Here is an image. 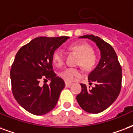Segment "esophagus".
I'll return each mask as SVG.
<instances>
[{"instance_id":"obj_1","label":"esophagus","mask_w":133,"mask_h":133,"mask_svg":"<svg viewBox=\"0 0 133 133\" xmlns=\"http://www.w3.org/2000/svg\"><path fill=\"white\" fill-rule=\"evenodd\" d=\"M72 84L71 82H65V86L66 87H70Z\"/></svg>"}]
</instances>
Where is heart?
Segmentation results:
<instances>
[{"label":"heart","mask_w":133,"mask_h":133,"mask_svg":"<svg viewBox=\"0 0 133 133\" xmlns=\"http://www.w3.org/2000/svg\"><path fill=\"white\" fill-rule=\"evenodd\" d=\"M69 48L79 55L78 64L87 71L93 70L97 64V57L93 52V49L85 42H77L70 45ZM53 62L57 66L61 67L64 64L65 56L61 49H56L53 54ZM60 77L65 81H74L81 76L80 70L74 68H68L59 73Z\"/></svg>","instance_id":"heart-1"}]
</instances>
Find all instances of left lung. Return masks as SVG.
<instances>
[{
	"label": "left lung",
	"instance_id": "obj_1",
	"mask_svg": "<svg viewBox=\"0 0 133 133\" xmlns=\"http://www.w3.org/2000/svg\"><path fill=\"white\" fill-rule=\"evenodd\" d=\"M79 38H87L96 43L101 51L99 64L88 76L89 85L80 84L82 91L77 95V101L82 109L90 114H98L106 110L118 97L121 89L122 68L114 48L93 34H87Z\"/></svg>",
	"mask_w": 133,
	"mask_h": 133
}]
</instances>
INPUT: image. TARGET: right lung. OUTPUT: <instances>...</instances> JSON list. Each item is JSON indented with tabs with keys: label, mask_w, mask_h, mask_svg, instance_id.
<instances>
[{
	"label": "right lung",
	"mask_w": 133,
	"mask_h": 133,
	"mask_svg": "<svg viewBox=\"0 0 133 133\" xmlns=\"http://www.w3.org/2000/svg\"><path fill=\"white\" fill-rule=\"evenodd\" d=\"M68 36H40L22 46L10 69L12 94L17 103L29 113L41 116L56 107L65 87L63 79L53 69V54ZM51 79L42 86L41 82Z\"/></svg>",
	"instance_id": "1"
}]
</instances>
